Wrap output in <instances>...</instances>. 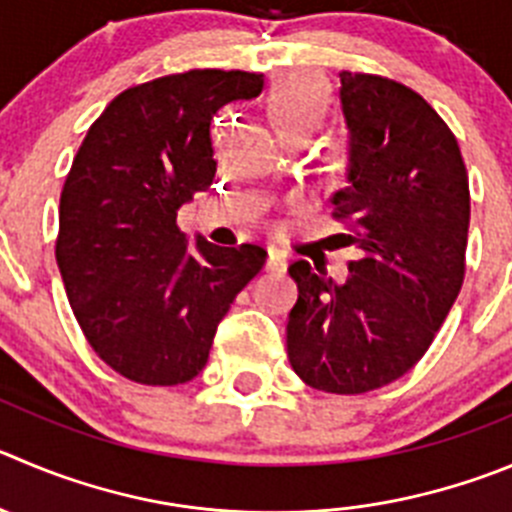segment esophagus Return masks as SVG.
<instances>
[{"mask_svg": "<svg viewBox=\"0 0 512 512\" xmlns=\"http://www.w3.org/2000/svg\"><path fill=\"white\" fill-rule=\"evenodd\" d=\"M267 270L272 272L288 270V252L278 250V247H270V250H267Z\"/></svg>", "mask_w": 512, "mask_h": 512, "instance_id": "esophagus-1", "label": "esophagus"}]
</instances>
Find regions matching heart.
I'll return each instance as SVG.
<instances>
[{"instance_id":"obj_1","label":"heart","mask_w":512,"mask_h":512,"mask_svg":"<svg viewBox=\"0 0 512 512\" xmlns=\"http://www.w3.org/2000/svg\"><path fill=\"white\" fill-rule=\"evenodd\" d=\"M328 93L308 75H283L270 88V113L285 138L303 136L323 121Z\"/></svg>"}]
</instances>
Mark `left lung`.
Returning <instances> with one entry per match:
<instances>
[{
    "mask_svg": "<svg viewBox=\"0 0 512 512\" xmlns=\"http://www.w3.org/2000/svg\"><path fill=\"white\" fill-rule=\"evenodd\" d=\"M338 78L348 164L331 202L358 260L341 283L308 260L290 265L288 358L313 389L364 394L407 374L455 305L470 184L457 138L422 95L379 75Z\"/></svg>",
    "mask_w": 512,
    "mask_h": 512,
    "instance_id": "8db88e82",
    "label": "left lung"
}]
</instances>
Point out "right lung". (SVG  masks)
<instances>
[{
	"instance_id": "right-lung-1",
	"label": "right lung",
	"mask_w": 512,
	"mask_h": 512,
	"mask_svg": "<svg viewBox=\"0 0 512 512\" xmlns=\"http://www.w3.org/2000/svg\"><path fill=\"white\" fill-rule=\"evenodd\" d=\"M262 75L189 70L123 90L90 126L60 197L57 267L85 338L136 384L176 386L207 366L214 333L267 260L176 227L212 186L214 113L262 93Z\"/></svg>"
}]
</instances>
